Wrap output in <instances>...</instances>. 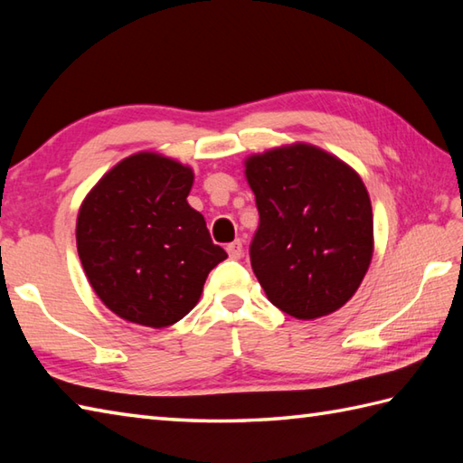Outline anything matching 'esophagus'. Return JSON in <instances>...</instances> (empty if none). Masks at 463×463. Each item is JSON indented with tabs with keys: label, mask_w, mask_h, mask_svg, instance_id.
<instances>
[{
	"label": "esophagus",
	"mask_w": 463,
	"mask_h": 463,
	"mask_svg": "<svg viewBox=\"0 0 463 463\" xmlns=\"http://www.w3.org/2000/svg\"><path fill=\"white\" fill-rule=\"evenodd\" d=\"M226 252H229V257H231V259L239 260V259L242 257V242H241V241H234V242H231L229 247H226Z\"/></svg>",
	"instance_id": "esophagus-1"
}]
</instances>
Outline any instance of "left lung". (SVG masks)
Segmentation results:
<instances>
[{"label": "left lung", "mask_w": 463, "mask_h": 463, "mask_svg": "<svg viewBox=\"0 0 463 463\" xmlns=\"http://www.w3.org/2000/svg\"><path fill=\"white\" fill-rule=\"evenodd\" d=\"M244 176L260 214L250 264L269 300L298 320L342 308L373 254L372 203L362 176L310 143L247 156Z\"/></svg>", "instance_id": "left-lung-1"}]
</instances>
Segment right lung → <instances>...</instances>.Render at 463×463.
Masks as SVG:
<instances>
[{
    "mask_svg": "<svg viewBox=\"0 0 463 463\" xmlns=\"http://www.w3.org/2000/svg\"><path fill=\"white\" fill-rule=\"evenodd\" d=\"M189 165L139 151L111 166L85 194L77 252L97 297L117 317L165 328L199 302L204 280L226 252L204 216L186 201Z\"/></svg>",
    "mask_w": 463,
    "mask_h": 463,
    "instance_id": "right-lung-1",
    "label": "right lung"
}]
</instances>
